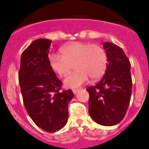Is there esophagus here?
I'll return each mask as SVG.
<instances>
[{
  "label": "esophagus",
  "instance_id": "esophagus-1",
  "mask_svg": "<svg viewBox=\"0 0 149 149\" xmlns=\"http://www.w3.org/2000/svg\"><path fill=\"white\" fill-rule=\"evenodd\" d=\"M79 89H72V93H74V94H76L77 93V92H79Z\"/></svg>",
  "mask_w": 149,
  "mask_h": 149
}]
</instances>
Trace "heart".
I'll list each match as a JSON object with an SVG mask.
<instances>
[{"instance_id": "heart-1", "label": "heart", "mask_w": 149, "mask_h": 149, "mask_svg": "<svg viewBox=\"0 0 149 149\" xmlns=\"http://www.w3.org/2000/svg\"><path fill=\"white\" fill-rule=\"evenodd\" d=\"M60 54H51L49 63L52 70L60 77H65L75 67L76 72L64 79L66 88L75 89L92 79L100 78L107 67L106 50L98 44L75 42L64 46Z\"/></svg>"}]
</instances>
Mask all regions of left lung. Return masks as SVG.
<instances>
[{
	"mask_svg": "<svg viewBox=\"0 0 149 149\" xmlns=\"http://www.w3.org/2000/svg\"><path fill=\"white\" fill-rule=\"evenodd\" d=\"M108 59L105 74L89 93V114L105 126L119 123L125 116L132 93L131 64L122 48L109 42L103 43Z\"/></svg>",
	"mask_w": 149,
	"mask_h": 149,
	"instance_id": "obj_1",
	"label": "left lung"
}]
</instances>
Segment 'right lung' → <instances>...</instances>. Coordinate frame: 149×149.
I'll return each instance as SVG.
<instances>
[{
  "instance_id": "obj_1",
  "label": "right lung",
  "mask_w": 149,
  "mask_h": 149,
  "mask_svg": "<svg viewBox=\"0 0 149 149\" xmlns=\"http://www.w3.org/2000/svg\"><path fill=\"white\" fill-rule=\"evenodd\" d=\"M52 41H33L20 58L19 83L26 112L34 123L48 132L63 129L68 119V105L74 94L71 89L60 92L62 82L49 63Z\"/></svg>"
}]
</instances>
